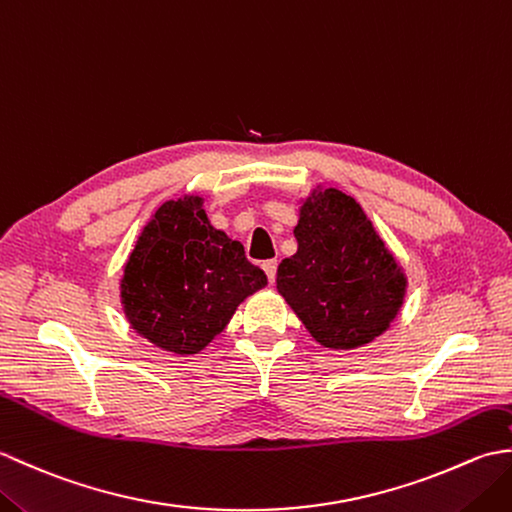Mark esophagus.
Returning a JSON list of instances; mask_svg holds the SVG:
<instances>
[{
  "label": "esophagus",
  "instance_id": "34e87169",
  "mask_svg": "<svg viewBox=\"0 0 512 512\" xmlns=\"http://www.w3.org/2000/svg\"><path fill=\"white\" fill-rule=\"evenodd\" d=\"M262 268H264V273H266V277H268L270 284H273V281H275V275H277V259H268V262H264V264H262Z\"/></svg>",
  "mask_w": 512,
  "mask_h": 512
}]
</instances>
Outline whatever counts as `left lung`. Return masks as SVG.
I'll return each mask as SVG.
<instances>
[{
  "instance_id": "left-lung-1",
  "label": "left lung",
  "mask_w": 512,
  "mask_h": 512,
  "mask_svg": "<svg viewBox=\"0 0 512 512\" xmlns=\"http://www.w3.org/2000/svg\"><path fill=\"white\" fill-rule=\"evenodd\" d=\"M297 253L277 268V290L312 339L354 350L383 334L405 301L407 277L350 195L314 189L299 209Z\"/></svg>"
}]
</instances>
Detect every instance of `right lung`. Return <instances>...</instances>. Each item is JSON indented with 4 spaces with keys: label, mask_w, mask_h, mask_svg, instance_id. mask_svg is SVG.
<instances>
[{
    "label": "right lung",
    "mask_w": 512,
    "mask_h": 512,
    "mask_svg": "<svg viewBox=\"0 0 512 512\" xmlns=\"http://www.w3.org/2000/svg\"><path fill=\"white\" fill-rule=\"evenodd\" d=\"M200 195L151 215L125 264L121 303L129 325L173 354L204 350L268 279L244 246L211 226Z\"/></svg>",
    "instance_id": "1"
}]
</instances>
